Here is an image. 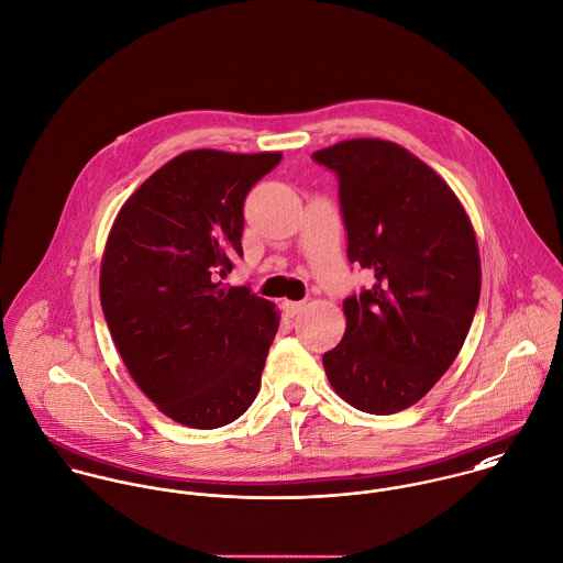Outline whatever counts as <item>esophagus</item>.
<instances>
[{
  "instance_id": "34e87169",
  "label": "esophagus",
  "mask_w": 563,
  "mask_h": 563,
  "mask_svg": "<svg viewBox=\"0 0 563 563\" xmlns=\"http://www.w3.org/2000/svg\"><path fill=\"white\" fill-rule=\"evenodd\" d=\"M283 313L287 316V318H296L302 309H305V302H291V300H283Z\"/></svg>"
}]
</instances>
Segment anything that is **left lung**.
<instances>
[{
    "label": "left lung",
    "instance_id": "1",
    "mask_svg": "<svg viewBox=\"0 0 563 563\" xmlns=\"http://www.w3.org/2000/svg\"><path fill=\"white\" fill-rule=\"evenodd\" d=\"M339 178L347 258L374 274L343 300L345 333L324 352L331 387L374 416L409 409L456 358L481 296L472 222L449 183L394 141L313 152Z\"/></svg>",
    "mask_w": 563,
    "mask_h": 563
}]
</instances>
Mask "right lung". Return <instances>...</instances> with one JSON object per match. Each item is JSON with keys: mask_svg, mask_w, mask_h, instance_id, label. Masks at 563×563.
I'll return each mask as SVG.
<instances>
[{"mask_svg": "<svg viewBox=\"0 0 563 563\" xmlns=\"http://www.w3.org/2000/svg\"><path fill=\"white\" fill-rule=\"evenodd\" d=\"M280 152L189 150L156 169L119 209L100 267L114 345L161 413L220 429L254 402L276 305L220 278L241 256L243 200Z\"/></svg>", "mask_w": 563, "mask_h": 563, "instance_id": "1", "label": "right lung"}]
</instances>
